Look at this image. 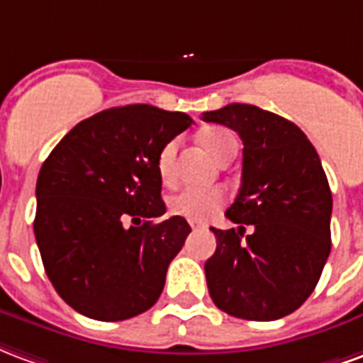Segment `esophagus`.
<instances>
[{
  "label": "esophagus",
  "mask_w": 363,
  "mask_h": 363,
  "mask_svg": "<svg viewBox=\"0 0 363 363\" xmlns=\"http://www.w3.org/2000/svg\"><path fill=\"white\" fill-rule=\"evenodd\" d=\"M189 226H191L193 230H201V228H205V226H203V224H201V222H197V220H191V222H189Z\"/></svg>",
  "instance_id": "esophagus-1"
}]
</instances>
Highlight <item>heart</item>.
Masks as SVG:
<instances>
[{
  "mask_svg": "<svg viewBox=\"0 0 363 363\" xmlns=\"http://www.w3.org/2000/svg\"><path fill=\"white\" fill-rule=\"evenodd\" d=\"M199 143L205 147L214 160H220L230 150L238 149V141L228 129L207 127L199 133ZM178 155V141L166 143L156 160V170L164 184L174 182V162ZM224 203V193L216 187H184L168 199V208L172 214H178L189 220H207Z\"/></svg>",
  "mask_w": 363,
  "mask_h": 363,
  "instance_id": "b5f03b06",
  "label": "heart"
}]
</instances>
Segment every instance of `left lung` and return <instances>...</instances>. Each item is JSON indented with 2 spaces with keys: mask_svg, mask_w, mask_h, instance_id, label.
I'll return each instance as SVG.
<instances>
[{
  "mask_svg": "<svg viewBox=\"0 0 363 363\" xmlns=\"http://www.w3.org/2000/svg\"><path fill=\"white\" fill-rule=\"evenodd\" d=\"M203 120L243 143L242 185L205 263L208 294L228 315L274 321L308 300L330 253L333 195L321 160L292 121L251 104H228ZM254 232L243 237L245 226Z\"/></svg>",
  "mask_w": 363,
  "mask_h": 363,
  "instance_id": "obj_1",
  "label": "left lung"
}]
</instances>
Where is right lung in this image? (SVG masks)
<instances>
[{
	"mask_svg": "<svg viewBox=\"0 0 363 363\" xmlns=\"http://www.w3.org/2000/svg\"><path fill=\"white\" fill-rule=\"evenodd\" d=\"M193 120L156 106L110 108L57 143L36 182L34 236L55 292L96 321H123L156 303L189 224L162 216L156 160Z\"/></svg>",
	"mask_w": 363,
	"mask_h": 363,
	"instance_id": "1",
	"label": "right lung"
}]
</instances>
